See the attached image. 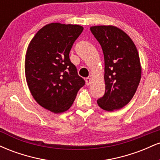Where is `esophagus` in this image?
I'll return each instance as SVG.
<instances>
[{
    "label": "esophagus",
    "instance_id": "1",
    "mask_svg": "<svg viewBox=\"0 0 160 160\" xmlns=\"http://www.w3.org/2000/svg\"><path fill=\"white\" fill-rule=\"evenodd\" d=\"M91 78H86V86H89V84L91 83Z\"/></svg>",
    "mask_w": 160,
    "mask_h": 160
}]
</instances>
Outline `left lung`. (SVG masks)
<instances>
[{
	"instance_id": "left-lung-1",
	"label": "left lung",
	"mask_w": 160,
	"mask_h": 160,
	"mask_svg": "<svg viewBox=\"0 0 160 160\" xmlns=\"http://www.w3.org/2000/svg\"><path fill=\"white\" fill-rule=\"evenodd\" d=\"M90 31L102 46L105 93L97 103L107 111L121 109L133 98L141 78L137 48L126 32L113 25H95Z\"/></svg>"
}]
</instances>
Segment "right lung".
Returning a JSON list of instances; mask_svg holds the SVG:
<instances>
[{"instance_id":"right-lung-1","label":"right lung","mask_w":160,"mask_h":160,"mask_svg":"<svg viewBox=\"0 0 160 160\" xmlns=\"http://www.w3.org/2000/svg\"><path fill=\"white\" fill-rule=\"evenodd\" d=\"M83 28L52 22L40 28L28 47L25 73L28 89L41 107L54 113L71 107L85 81L69 52Z\"/></svg>"}]
</instances>
